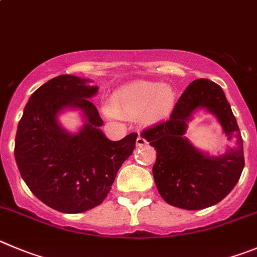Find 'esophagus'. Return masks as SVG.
Instances as JSON below:
<instances>
[{"label":"esophagus","mask_w":257,"mask_h":257,"mask_svg":"<svg viewBox=\"0 0 257 257\" xmlns=\"http://www.w3.org/2000/svg\"><path fill=\"white\" fill-rule=\"evenodd\" d=\"M147 144V140H145L143 136L139 135L138 139H136V147H143V145Z\"/></svg>","instance_id":"obj_1"}]
</instances>
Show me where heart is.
I'll return each instance as SVG.
<instances>
[{
    "mask_svg": "<svg viewBox=\"0 0 257 257\" xmlns=\"http://www.w3.org/2000/svg\"><path fill=\"white\" fill-rule=\"evenodd\" d=\"M177 103V91L169 84L136 81L119 88L107 112L112 116H138L143 113L150 123L168 118Z\"/></svg>",
    "mask_w": 257,
    "mask_h": 257,
    "instance_id": "obj_1",
    "label": "heart"
}]
</instances>
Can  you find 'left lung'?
<instances>
[{"instance_id": "1", "label": "left lung", "mask_w": 257, "mask_h": 257, "mask_svg": "<svg viewBox=\"0 0 257 257\" xmlns=\"http://www.w3.org/2000/svg\"><path fill=\"white\" fill-rule=\"evenodd\" d=\"M205 107L218 118L228 141L235 145L211 157L196 150L184 136L192 113ZM157 150L153 176L158 191L169 205L200 210L222 201L241 177L244 167L243 141L223 89L208 79L186 88L168 121L141 133Z\"/></svg>"}]
</instances>
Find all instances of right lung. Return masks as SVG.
Wrapping results in <instances>:
<instances>
[{
    "mask_svg": "<svg viewBox=\"0 0 257 257\" xmlns=\"http://www.w3.org/2000/svg\"><path fill=\"white\" fill-rule=\"evenodd\" d=\"M88 79L60 75L38 88L24 108L15 138V161L30 191L49 208L76 214L100 205L117 172L133 154L138 134L119 141L105 138L99 112L89 100L98 86ZM71 107L86 123L66 132L58 113Z\"/></svg>",
    "mask_w": 257,
    "mask_h": 257,
    "instance_id": "right-lung-1",
    "label": "right lung"
}]
</instances>
